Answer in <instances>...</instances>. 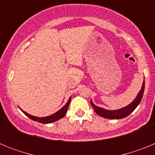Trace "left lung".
I'll return each mask as SVG.
<instances>
[{"instance_id": "8db88e82", "label": "left lung", "mask_w": 155, "mask_h": 155, "mask_svg": "<svg viewBox=\"0 0 155 155\" xmlns=\"http://www.w3.org/2000/svg\"><path fill=\"white\" fill-rule=\"evenodd\" d=\"M143 91H144V81L143 82L141 89H140V92L138 93L137 96L135 98V99L130 105H127V106L122 108V109H116V110H107V109H102V108L98 107V106L95 105L91 100V106H92L94 112L97 114L99 115L102 117H104V118L110 119V120H114V119L120 120V119L125 118V117L128 116L134 109L137 107V105L140 104V102L142 99V97H143Z\"/></svg>"}]
</instances>
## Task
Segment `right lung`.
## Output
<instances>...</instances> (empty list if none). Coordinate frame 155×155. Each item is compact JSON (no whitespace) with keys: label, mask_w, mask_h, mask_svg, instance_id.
<instances>
[{"label":"right lung","mask_w":155,"mask_h":155,"mask_svg":"<svg viewBox=\"0 0 155 155\" xmlns=\"http://www.w3.org/2000/svg\"><path fill=\"white\" fill-rule=\"evenodd\" d=\"M71 101V98L70 97V98L68 99V102L66 103V105H64V107L61 108L60 110L57 111V113H55L54 114H52L51 116H46V117H36V116H31V115H29L28 113H25V111H23L21 109H20L22 111L25 115H26L28 118H30L31 120H34V121L39 122V123H41V124H51V123H53V122L57 121V120H59L60 119L63 118V117L65 116V114L67 113V112H68V106H69Z\"/></svg>","instance_id":"add662e5"}]
</instances>
